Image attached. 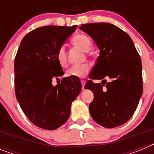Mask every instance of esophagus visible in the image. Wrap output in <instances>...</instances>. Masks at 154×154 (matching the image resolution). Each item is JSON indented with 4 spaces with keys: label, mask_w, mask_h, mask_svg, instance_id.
Masks as SVG:
<instances>
[{
    "label": "esophagus",
    "mask_w": 154,
    "mask_h": 154,
    "mask_svg": "<svg viewBox=\"0 0 154 154\" xmlns=\"http://www.w3.org/2000/svg\"><path fill=\"white\" fill-rule=\"evenodd\" d=\"M81 83H82V89H84L85 88V81L84 79L81 80Z\"/></svg>",
    "instance_id": "esophagus-1"
}]
</instances>
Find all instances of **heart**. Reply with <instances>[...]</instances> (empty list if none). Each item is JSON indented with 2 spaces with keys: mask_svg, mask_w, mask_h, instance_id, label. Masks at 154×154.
Listing matches in <instances>:
<instances>
[{
  "mask_svg": "<svg viewBox=\"0 0 154 154\" xmlns=\"http://www.w3.org/2000/svg\"><path fill=\"white\" fill-rule=\"evenodd\" d=\"M73 44L83 50L88 51L92 47V41L89 37L85 35H78L75 36L72 40ZM56 59L61 67L65 68L68 66V60L66 52L64 46H61L56 52ZM90 67L89 65H73L66 72V75L72 78H82L89 74Z\"/></svg>",
  "mask_w": 154,
  "mask_h": 154,
  "instance_id": "b5f03b06",
  "label": "heart"
}]
</instances>
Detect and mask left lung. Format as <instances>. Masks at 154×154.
<instances>
[{
  "instance_id": "1",
  "label": "left lung",
  "mask_w": 154,
  "mask_h": 154,
  "mask_svg": "<svg viewBox=\"0 0 154 154\" xmlns=\"http://www.w3.org/2000/svg\"><path fill=\"white\" fill-rule=\"evenodd\" d=\"M80 29L92 37L99 49L89 78L111 79L106 86L87 81L85 89L94 94L89 105L91 116L103 127L121 126L132 117L142 96L140 57L129 35L114 24H84Z\"/></svg>"
}]
</instances>
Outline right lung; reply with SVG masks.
<instances>
[{
    "instance_id": "obj_1",
    "label": "right lung",
    "mask_w": 154,
    "mask_h": 154,
    "mask_svg": "<svg viewBox=\"0 0 154 154\" xmlns=\"http://www.w3.org/2000/svg\"><path fill=\"white\" fill-rule=\"evenodd\" d=\"M76 28H36L23 38L16 54V98L29 120L42 129L52 130L63 125L70 116L71 104L81 92L78 78H63L61 83L52 85L64 74L57 62V51Z\"/></svg>"
}]
</instances>
